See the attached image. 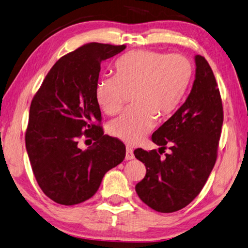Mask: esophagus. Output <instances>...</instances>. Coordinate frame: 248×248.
I'll list each match as a JSON object with an SVG mask.
<instances>
[{
    "mask_svg": "<svg viewBox=\"0 0 248 248\" xmlns=\"http://www.w3.org/2000/svg\"><path fill=\"white\" fill-rule=\"evenodd\" d=\"M125 159L126 160L134 159V152L132 148H129V147L126 148V156H125Z\"/></svg>",
    "mask_w": 248,
    "mask_h": 248,
    "instance_id": "esophagus-1",
    "label": "esophagus"
}]
</instances>
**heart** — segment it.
Wrapping results in <instances>:
<instances>
[{
	"instance_id": "1",
	"label": "heart",
	"mask_w": 248,
	"mask_h": 248,
	"mask_svg": "<svg viewBox=\"0 0 248 248\" xmlns=\"http://www.w3.org/2000/svg\"><path fill=\"white\" fill-rule=\"evenodd\" d=\"M116 75L97 81L95 99L103 112L114 114L132 91V107L108 124V133L127 144H136L155 126L156 114L167 116L184 100L192 80L193 68L179 54L136 50L115 62Z\"/></svg>"
}]
</instances>
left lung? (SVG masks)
<instances>
[{
  "label": "left lung",
  "instance_id": "left-lung-1",
  "mask_svg": "<svg viewBox=\"0 0 248 248\" xmlns=\"http://www.w3.org/2000/svg\"><path fill=\"white\" fill-rule=\"evenodd\" d=\"M196 77L185 103L153 133L152 140L164 152L141 148L134 155L146 167L136 193L145 204L161 213H171L188 205L205 185L216 164L223 124L220 91L209 63L197 55Z\"/></svg>",
  "mask_w": 248,
  "mask_h": 248
}]
</instances>
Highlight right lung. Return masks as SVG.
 <instances>
[{
  "label": "right lung",
  "mask_w": 248,
  "mask_h": 248,
  "mask_svg": "<svg viewBox=\"0 0 248 248\" xmlns=\"http://www.w3.org/2000/svg\"><path fill=\"white\" fill-rule=\"evenodd\" d=\"M126 46L89 43L63 56L43 81L31 101L25 143L40 189L63 205L94 196L104 174L125 158V145L103 135L95 99L101 62ZM82 135L95 140L82 151Z\"/></svg>",
  "instance_id": "right-lung-1"
}]
</instances>
